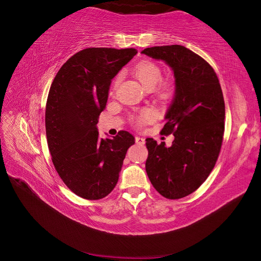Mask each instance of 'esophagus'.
I'll list each match as a JSON object with an SVG mask.
<instances>
[{
  "label": "esophagus",
  "mask_w": 261,
  "mask_h": 261,
  "mask_svg": "<svg viewBox=\"0 0 261 261\" xmlns=\"http://www.w3.org/2000/svg\"><path fill=\"white\" fill-rule=\"evenodd\" d=\"M136 143H138V144H144L145 140H144L143 138H141V137H136Z\"/></svg>",
  "instance_id": "1"
}]
</instances>
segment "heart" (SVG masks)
<instances>
[{
	"mask_svg": "<svg viewBox=\"0 0 261 261\" xmlns=\"http://www.w3.org/2000/svg\"><path fill=\"white\" fill-rule=\"evenodd\" d=\"M135 74L145 89L154 88L162 77V72L159 66L152 62H148V61L138 64L137 68L135 69ZM118 82H119V77L116 81V86L118 84ZM170 93H171V89L169 86H165L161 88V96H163V98H168V96L170 95ZM153 118H154V112L151 110V109H145V110H143L140 113V116L138 117L137 122L138 124H143V123L149 122V121H151Z\"/></svg>",
	"mask_w": 261,
	"mask_h": 261,
	"instance_id": "obj_1",
	"label": "heart"
}]
</instances>
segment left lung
I'll use <instances>...</instances> for the list:
<instances>
[{
  "label": "left lung",
  "mask_w": 261,
  "mask_h": 261,
  "mask_svg": "<svg viewBox=\"0 0 261 261\" xmlns=\"http://www.w3.org/2000/svg\"><path fill=\"white\" fill-rule=\"evenodd\" d=\"M171 68L174 95L161 130L173 133L171 147L147 138L145 171L154 189L168 199L196 191L219 155L225 131V101L211 65L182 45L147 47L141 52Z\"/></svg>",
  "instance_id": "left-lung-1"
}]
</instances>
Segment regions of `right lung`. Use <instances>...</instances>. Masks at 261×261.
Masks as SVG:
<instances>
[{"label": "right lung", "mask_w": 261, "mask_h": 261, "mask_svg": "<svg viewBox=\"0 0 261 261\" xmlns=\"http://www.w3.org/2000/svg\"><path fill=\"white\" fill-rule=\"evenodd\" d=\"M136 48L88 47L59 70L45 109L46 139L60 178L76 196L98 200L116 187L125 153L135 143L128 131L100 139L96 128L112 79Z\"/></svg>", "instance_id": "obj_1"}]
</instances>
